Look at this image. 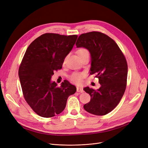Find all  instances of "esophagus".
Here are the masks:
<instances>
[{
	"mask_svg": "<svg viewBox=\"0 0 148 148\" xmlns=\"http://www.w3.org/2000/svg\"><path fill=\"white\" fill-rule=\"evenodd\" d=\"M77 91L78 92H83V89L82 87H77Z\"/></svg>",
	"mask_w": 148,
	"mask_h": 148,
	"instance_id": "obj_1",
	"label": "esophagus"
}]
</instances>
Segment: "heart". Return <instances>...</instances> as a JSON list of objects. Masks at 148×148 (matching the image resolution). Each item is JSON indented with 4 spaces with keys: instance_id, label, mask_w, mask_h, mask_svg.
Segmentation results:
<instances>
[{
    "instance_id": "obj_1",
    "label": "heart",
    "mask_w": 148,
    "mask_h": 148,
    "mask_svg": "<svg viewBox=\"0 0 148 148\" xmlns=\"http://www.w3.org/2000/svg\"><path fill=\"white\" fill-rule=\"evenodd\" d=\"M78 55H81V54H84L86 53H88V50L84 49H81L79 50L78 51ZM64 62H65V60H64ZM84 77V74L80 73H74L70 75V79L72 82H73L75 83L80 84L82 82L83 77Z\"/></svg>"
}]
</instances>
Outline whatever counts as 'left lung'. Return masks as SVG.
Wrapping results in <instances>:
<instances>
[{"label": "left lung", "mask_w": 148, "mask_h": 148, "mask_svg": "<svg viewBox=\"0 0 148 148\" xmlns=\"http://www.w3.org/2000/svg\"><path fill=\"white\" fill-rule=\"evenodd\" d=\"M77 47L88 49L90 54V74H96L101 87L83 89L90 96L83 107L86 112L103 116L112 112L122 98L127 86L128 65L126 59L115 41L99 32L79 36Z\"/></svg>", "instance_id": "left-lung-1"}]
</instances>
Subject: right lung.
Listing matches in <instances>:
<instances>
[{
	"label": "right lung",
	"instance_id": "add662e5",
	"mask_svg": "<svg viewBox=\"0 0 148 148\" xmlns=\"http://www.w3.org/2000/svg\"><path fill=\"white\" fill-rule=\"evenodd\" d=\"M77 35L44 34L27 47L18 69L23 96L39 116L51 118L60 114L66 107L69 96L76 88L67 80L60 86L51 80L54 72L61 69L71 51Z\"/></svg>",
	"mask_w": 148,
	"mask_h": 148
}]
</instances>
